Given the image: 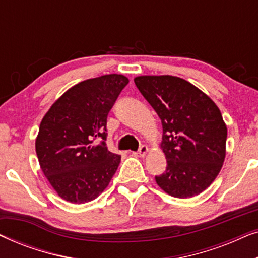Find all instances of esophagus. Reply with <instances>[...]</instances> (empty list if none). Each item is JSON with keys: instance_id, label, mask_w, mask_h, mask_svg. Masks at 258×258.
<instances>
[{"instance_id": "obj_1", "label": "esophagus", "mask_w": 258, "mask_h": 258, "mask_svg": "<svg viewBox=\"0 0 258 258\" xmlns=\"http://www.w3.org/2000/svg\"><path fill=\"white\" fill-rule=\"evenodd\" d=\"M148 150H149V149H148L147 146H141L140 149L137 150L136 155H137V156H144V155L148 153Z\"/></svg>"}]
</instances>
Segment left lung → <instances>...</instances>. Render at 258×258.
<instances>
[{
    "label": "left lung",
    "instance_id": "obj_1",
    "mask_svg": "<svg viewBox=\"0 0 258 258\" xmlns=\"http://www.w3.org/2000/svg\"><path fill=\"white\" fill-rule=\"evenodd\" d=\"M135 84L163 126L167 169L155 176L169 195L189 199L206 190L225 157L227 126L217 105L199 88L175 76H139Z\"/></svg>",
    "mask_w": 258,
    "mask_h": 258
}]
</instances>
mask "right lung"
<instances>
[{"label":"right lung","instance_id":"right-lung-1","mask_svg":"<svg viewBox=\"0 0 258 258\" xmlns=\"http://www.w3.org/2000/svg\"><path fill=\"white\" fill-rule=\"evenodd\" d=\"M128 83L125 76L117 74L77 83L42 119L36 139L37 158L44 176L63 200L70 203L93 201L115 175L121 156L107 148V117Z\"/></svg>","mask_w":258,"mask_h":258}]
</instances>
